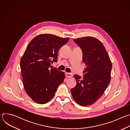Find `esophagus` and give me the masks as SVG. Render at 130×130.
Returning <instances> with one entry per match:
<instances>
[{"mask_svg": "<svg viewBox=\"0 0 130 130\" xmlns=\"http://www.w3.org/2000/svg\"><path fill=\"white\" fill-rule=\"evenodd\" d=\"M65 75H66V78H71L73 76L72 74H71L70 73H67V72L65 73Z\"/></svg>", "mask_w": 130, "mask_h": 130, "instance_id": "esophagus-1", "label": "esophagus"}]
</instances>
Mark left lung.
<instances>
[{"instance_id": "1", "label": "left lung", "mask_w": 130, "mask_h": 130, "mask_svg": "<svg viewBox=\"0 0 130 130\" xmlns=\"http://www.w3.org/2000/svg\"><path fill=\"white\" fill-rule=\"evenodd\" d=\"M83 51L85 64L83 78L75 75L76 86L71 89L72 96L79 105L87 106L95 103L103 94L111 79L112 64L104 46L94 37L73 39Z\"/></svg>"}]
</instances>
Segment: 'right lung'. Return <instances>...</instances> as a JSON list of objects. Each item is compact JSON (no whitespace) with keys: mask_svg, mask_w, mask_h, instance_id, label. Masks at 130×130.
I'll list each match as a JSON object with an SVG mask.
<instances>
[{"mask_svg":"<svg viewBox=\"0 0 130 130\" xmlns=\"http://www.w3.org/2000/svg\"><path fill=\"white\" fill-rule=\"evenodd\" d=\"M69 39L51 34H41L27 46L20 65L25 90L36 103L48 102L63 82L64 72L52 68L51 63L57 62L59 49Z\"/></svg>","mask_w":130,"mask_h":130,"instance_id":"add662e5","label":"right lung"}]
</instances>
